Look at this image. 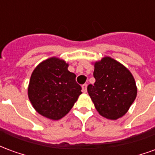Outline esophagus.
Segmentation results:
<instances>
[{
	"label": "esophagus",
	"mask_w": 155,
	"mask_h": 155,
	"mask_svg": "<svg viewBox=\"0 0 155 155\" xmlns=\"http://www.w3.org/2000/svg\"><path fill=\"white\" fill-rule=\"evenodd\" d=\"M82 91H83L84 93H86V92H87V84H84L82 85Z\"/></svg>",
	"instance_id": "34e87169"
}]
</instances>
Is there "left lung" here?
Returning a JSON list of instances; mask_svg holds the SVG:
<instances>
[{
	"mask_svg": "<svg viewBox=\"0 0 155 155\" xmlns=\"http://www.w3.org/2000/svg\"><path fill=\"white\" fill-rule=\"evenodd\" d=\"M94 84L88 93L101 116L116 120L126 114L137 95L133 74L124 65L110 56L94 63Z\"/></svg>",
	"mask_w": 155,
	"mask_h": 155,
	"instance_id": "left-lung-1",
	"label": "left lung"
}]
</instances>
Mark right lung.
I'll return each instance as SVG.
<instances>
[{"instance_id":"add662e5","label":"right lung","mask_w":155,"mask_h":155,"mask_svg":"<svg viewBox=\"0 0 155 155\" xmlns=\"http://www.w3.org/2000/svg\"><path fill=\"white\" fill-rule=\"evenodd\" d=\"M68 66L64 60L51 57L35 68L30 79L29 100L37 113L50 120L65 116L82 94Z\"/></svg>"}]
</instances>
